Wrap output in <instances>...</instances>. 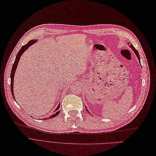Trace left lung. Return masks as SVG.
<instances>
[{"label": "left lung", "instance_id": "left-lung-1", "mask_svg": "<svg viewBox=\"0 0 156 156\" xmlns=\"http://www.w3.org/2000/svg\"><path fill=\"white\" fill-rule=\"evenodd\" d=\"M130 47H131V48L133 49V51H134V53L136 54V56H137V58H138V60H139V62H140V55H139V54H138V51L134 48V46H133V45H132V44H131V45L129 46ZM85 107H86V110L87 111V112H89V113H90V112H89V111L87 110V108H86V107L85 106Z\"/></svg>", "mask_w": 156, "mask_h": 156}]
</instances>
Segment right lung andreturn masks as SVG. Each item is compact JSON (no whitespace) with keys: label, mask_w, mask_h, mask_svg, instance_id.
Listing matches in <instances>:
<instances>
[{"label":"right lung","mask_w":156,"mask_h":156,"mask_svg":"<svg viewBox=\"0 0 156 156\" xmlns=\"http://www.w3.org/2000/svg\"><path fill=\"white\" fill-rule=\"evenodd\" d=\"M37 41V40H35V39H33V40H31L27 44H25V45H24L23 46H22L21 48L20 49L19 52L17 53V55L16 56V58H15V61H14L13 65H12V69H11V93H12V95L13 96V98L14 99V92H13V83H14V73H15V71L16 70V68H17V66H18V62L20 61V57L22 55V54H23L24 52L30 47V46H32V44H34V43H35ZM14 100H15V99H14ZM60 104H59L58 106L57 107L56 109L55 110V112H56V113L53 115H52L51 117L47 118V119H51V118H53L56 116H57L59 113H60V110H58L59 108H60Z\"/></svg>","instance_id":"1"}]
</instances>
